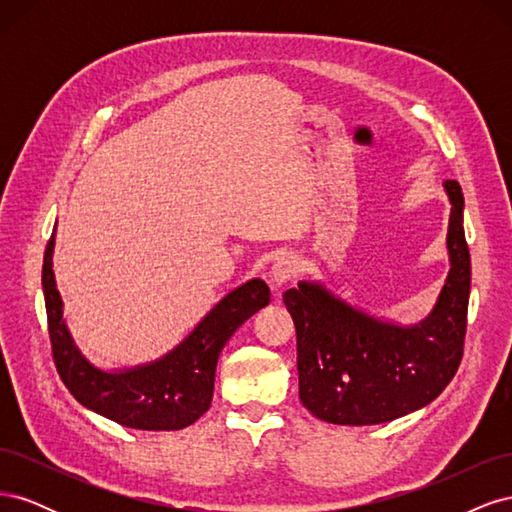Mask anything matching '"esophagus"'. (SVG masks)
Returning <instances> with one entry per match:
<instances>
[{
	"instance_id": "1",
	"label": "esophagus",
	"mask_w": 512,
	"mask_h": 512,
	"mask_svg": "<svg viewBox=\"0 0 512 512\" xmlns=\"http://www.w3.org/2000/svg\"><path fill=\"white\" fill-rule=\"evenodd\" d=\"M299 260L294 258L292 254H284V256H280L277 258L275 262H273V267H271V273H269V284H271V288H275V290H280V288H284L294 275L299 273Z\"/></svg>"
}]
</instances>
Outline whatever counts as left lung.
I'll return each mask as SVG.
<instances>
[{
	"label": "left lung",
	"instance_id": "left-lung-1",
	"mask_svg": "<svg viewBox=\"0 0 512 512\" xmlns=\"http://www.w3.org/2000/svg\"><path fill=\"white\" fill-rule=\"evenodd\" d=\"M442 185L451 200V269L423 320L399 324L374 316L318 280L284 292L297 329L299 397L320 421L389 423L431 404L453 380L463 354L472 269L461 185L453 179Z\"/></svg>",
	"mask_w": 512,
	"mask_h": 512
}]
</instances>
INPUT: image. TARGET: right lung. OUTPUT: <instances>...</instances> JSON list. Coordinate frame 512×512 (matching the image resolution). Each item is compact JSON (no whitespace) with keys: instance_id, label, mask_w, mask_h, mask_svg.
<instances>
[{"instance_id":"add662e5","label":"right lung","mask_w":512,"mask_h":512,"mask_svg":"<svg viewBox=\"0 0 512 512\" xmlns=\"http://www.w3.org/2000/svg\"><path fill=\"white\" fill-rule=\"evenodd\" d=\"M55 232L46 243L42 290L55 367L74 399L108 421L143 431H177L203 416L213 397L220 352L241 324L269 305L260 280L243 282L215 303L196 327L160 359L121 369L91 363L68 329L53 271Z\"/></svg>"}]
</instances>
